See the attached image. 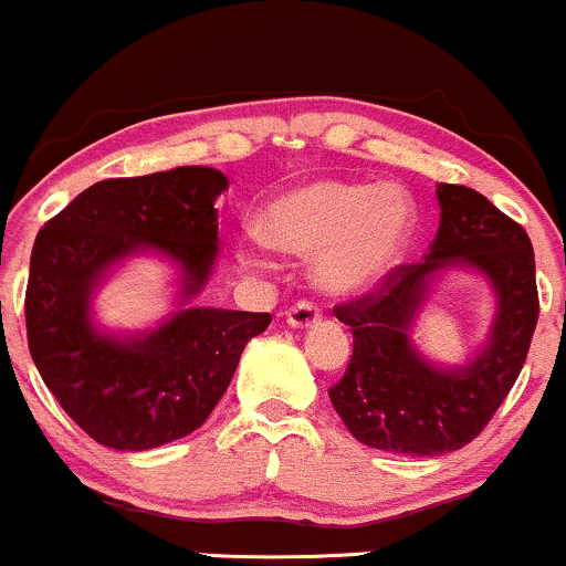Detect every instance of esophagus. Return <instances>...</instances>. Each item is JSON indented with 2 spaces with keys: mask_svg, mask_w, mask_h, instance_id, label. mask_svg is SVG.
<instances>
[{
  "mask_svg": "<svg viewBox=\"0 0 566 566\" xmlns=\"http://www.w3.org/2000/svg\"><path fill=\"white\" fill-rule=\"evenodd\" d=\"M319 310L312 301H301V304H295L293 310L287 312V325L290 328H310V325L319 323Z\"/></svg>",
  "mask_w": 566,
  "mask_h": 566,
  "instance_id": "1",
  "label": "esophagus"
}]
</instances>
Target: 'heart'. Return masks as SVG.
Listing matches in <instances>:
<instances>
[{"label": "heart", "instance_id": "heart-1", "mask_svg": "<svg viewBox=\"0 0 566 566\" xmlns=\"http://www.w3.org/2000/svg\"><path fill=\"white\" fill-rule=\"evenodd\" d=\"M413 235V205L394 182L315 180L284 191L265 208L260 238L271 249L315 256L325 293L356 295L399 265Z\"/></svg>", "mask_w": 566, "mask_h": 566}]
</instances>
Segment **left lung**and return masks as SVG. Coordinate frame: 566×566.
Wrapping results in <instances>:
<instances>
[{
  "label": "left lung",
  "instance_id": "obj_1",
  "mask_svg": "<svg viewBox=\"0 0 566 566\" xmlns=\"http://www.w3.org/2000/svg\"><path fill=\"white\" fill-rule=\"evenodd\" d=\"M441 227L424 260L399 265L380 290L336 306L353 358L328 397L364 447L438 458L471 443L515 386L539 317L534 249L517 221L465 186L438 182ZM468 266L491 284L489 339L460 368L430 363L412 342L418 312L443 270Z\"/></svg>",
  "mask_w": 566,
  "mask_h": 566
}]
</instances>
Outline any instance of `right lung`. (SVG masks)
Segmentation results:
<instances>
[{"label":"right lung","instance_id":"right-lung-1","mask_svg":"<svg viewBox=\"0 0 566 566\" xmlns=\"http://www.w3.org/2000/svg\"><path fill=\"white\" fill-rule=\"evenodd\" d=\"M227 177L177 167L114 177L78 193L38 232L27 284V342L67 416L108 449L147 452L205 424L268 312L191 306L219 260ZM156 253L178 271L176 312L156 329L114 335L92 298L119 261Z\"/></svg>","mask_w":566,"mask_h":566}]
</instances>
